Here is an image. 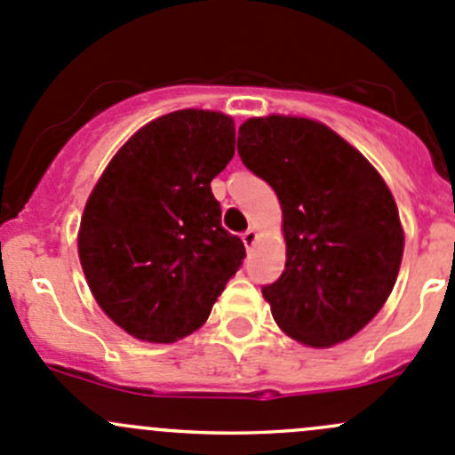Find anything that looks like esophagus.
<instances>
[{
  "instance_id": "esophagus-1",
  "label": "esophagus",
  "mask_w": 455,
  "mask_h": 455,
  "mask_svg": "<svg viewBox=\"0 0 455 455\" xmlns=\"http://www.w3.org/2000/svg\"><path fill=\"white\" fill-rule=\"evenodd\" d=\"M241 238H243V243H245L247 250H250V247L256 243V238H259V234H256L254 228H250V229H245V232H243Z\"/></svg>"
}]
</instances>
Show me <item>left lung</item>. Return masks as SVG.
Returning <instances> with one entry per match:
<instances>
[{"instance_id":"8db88e82","label":"left lung","mask_w":455,"mask_h":455,"mask_svg":"<svg viewBox=\"0 0 455 455\" xmlns=\"http://www.w3.org/2000/svg\"><path fill=\"white\" fill-rule=\"evenodd\" d=\"M236 148L281 201L285 269L263 285L274 321L309 347L352 339L380 312L403 260L387 183L356 148L312 119H247Z\"/></svg>"}]
</instances>
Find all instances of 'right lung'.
Wrapping results in <instances>:
<instances>
[{
  "label": "right lung",
  "instance_id": "1",
  "mask_svg": "<svg viewBox=\"0 0 455 455\" xmlns=\"http://www.w3.org/2000/svg\"><path fill=\"white\" fill-rule=\"evenodd\" d=\"M234 156V121L177 110L143 125L94 186L79 260L99 307L130 336L174 343L212 312L245 245L221 226L212 179Z\"/></svg>",
  "mask_w": 455,
  "mask_h": 455
}]
</instances>
